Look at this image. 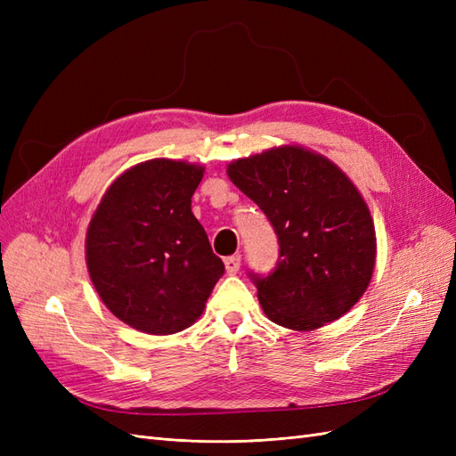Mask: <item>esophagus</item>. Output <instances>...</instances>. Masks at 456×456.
<instances>
[{"mask_svg": "<svg viewBox=\"0 0 456 456\" xmlns=\"http://www.w3.org/2000/svg\"><path fill=\"white\" fill-rule=\"evenodd\" d=\"M224 266H226V272H228L230 275L238 273V270H240V266H241V255L226 256V258H224Z\"/></svg>", "mask_w": 456, "mask_h": 456, "instance_id": "obj_1", "label": "esophagus"}]
</instances>
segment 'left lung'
Wrapping results in <instances>:
<instances>
[{"label": "left lung", "instance_id": "obj_1", "mask_svg": "<svg viewBox=\"0 0 456 456\" xmlns=\"http://www.w3.org/2000/svg\"><path fill=\"white\" fill-rule=\"evenodd\" d=\"M228 176L278 236L275 268L249 272L270 320L312 330L346 314L365 293L377 255L375 224L350 178L300 146L233 161Z\"/></svg>", "mask_w": 456, "mask_h": 456}]
</instances>
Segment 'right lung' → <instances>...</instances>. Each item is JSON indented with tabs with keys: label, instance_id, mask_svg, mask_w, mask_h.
Wrapping results in <instances>:
<instances>
[{
	"label": "right lung",
	"instance_id": "1",
	"mask_svg": "<svg viewBox=\"0 0 456 456\" xmlns=\"http://www.w3.org/2000/svg\"><path fill=\"white\" fill-rule=\"evenodd\" d=\"M203 167L151 159L108 188L91 218L87 268L96 293L123 323L173 335L201 315L224 262L191 213Z\"/></svg>",
	"mask_w": 456,
	"mask_h": 456
}]
</instances>
